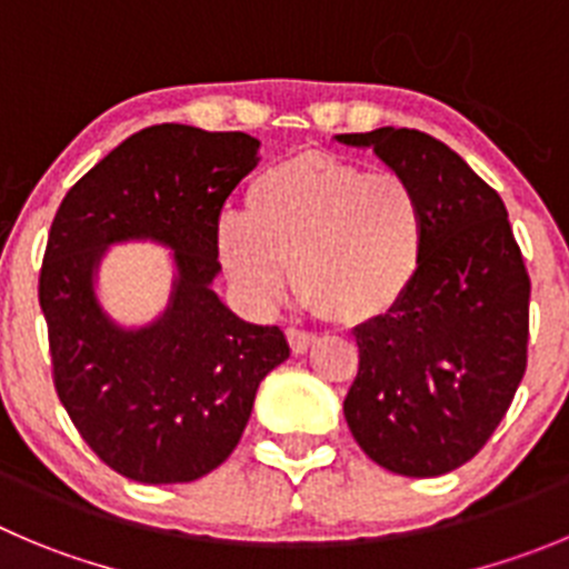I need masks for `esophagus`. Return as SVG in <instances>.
<instances>
[{
	"mask_svg": "<svg viewBox=\"0 0 569 569\" xmlns=\"http://www.w3.org/2000/svg\"><path fill=\"white\" fill-rule=\"evenodd\" d=\"M286 337H289L291 353H306V350H311V348H315V342H317V337H315V333L297 331V328H289V331H286Z\"/></svg>",
	"mask_w": 569,
	"mask_h": 569,
	"instance_id": "obj_1",
	"label": "esophagus"
}]
</instances>
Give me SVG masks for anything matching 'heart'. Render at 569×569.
<instances>
[{
	"instance_id": "b5f03b06",
	"label": "heart",
	"mask_w": 569,
	"mask_h": 569,
	"mask_svg": "<svg viewBox=\"0 0 569 569\" xmlns=\"http://www.w3.org/2000/svg\"><path fill=\"white\" fill-rule=\"evenodd\" d=\"M216 258L252 309H274L295 267L302 300L345 326L390 315L416 283L427 212L410 179L331 151H297L249 182L224 212Z\"/></svg>"
}]
</instances>
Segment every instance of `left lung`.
I'll list each match as a JSON object with an SVG mask.
<instances>
[{
	"label": "left lung",
	"instance_id": "8db88e82",
	"mask_svg": "<svg viewBox=\"0 0 569 569\" xmlns=\"http://www.w3.org/2000/svg\"><path fill=\"white\" fill-rule=\"evenodd\" d=\"M410 179L427 212L416 283L390 315L353 328L359 373L345 421L365 455L438 477L480 452L528 365L530 280L500 193L416 129L337 134Z\"/></svg>",
	"mask_w": 569,
	"mask_h": 569
}]
</instances>
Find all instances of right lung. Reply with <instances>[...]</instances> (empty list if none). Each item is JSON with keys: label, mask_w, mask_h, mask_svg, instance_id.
I'll return each instance as SVG.
<instances>
[{"label": "right lung", "mask_w": 569, "mask_h": 569, "mask_svg": "<svg viewBox=\"0 0 569 569\" xmlns=\"http://www.w3.org/2000/svg\"><path fill=\"white\" fill-rule=\"evenodd\" d=\"M258 151L243 131L151 126L78 179L52 219L39 300L58 398L92 452L129 480L210 475L241 440L260 381L289 359L278 326L241 320L212 289V232ZM117 242L169 249V302L142 327L114 321L97 295Z\"/></svg>", "instance_id": "obj_1"}]
</instances>
